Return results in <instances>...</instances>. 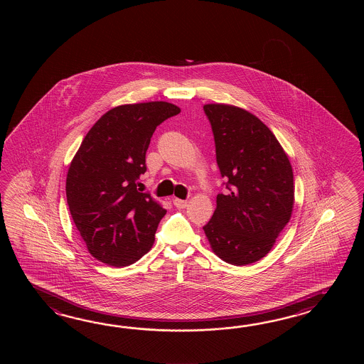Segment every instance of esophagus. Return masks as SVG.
Returning a JSON list of instances; mask_svg holds the SVG:
<instances>
[{"label":"esophagus","instance_id":"34e87169","mask_svg":"<svg viewBox=\"0 0 364 364\" xmlns=\"http://www.w3.org/2000/svg\"><path fill=\"white\" fill-rule=\"evenodd\" d=\"M173 204L179 209H183L187 207V200H182V199H178V198H176V199H173Z\"/></svg>","mask_w":364,"mask_h":364}]
</instances>
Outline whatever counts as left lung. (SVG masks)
I'll list each match as a JSON object with an SVG mask.
<instances>
[{
    "label": "left lung",
    "instance_id": "left-lung-1",
    "mask_svg": "<svg viewBox=\"0 0 364 364\" xmlns=\"http://www.w3.org/2000/svg\"><path fill=\"white\" fill-rule=\"evenodd\" d=\"M217 165L230 193L203 229L212 251L232 265L263 259L290 221L294 176L274 134L257 117L228 104H205Z\"/></svg>",
    "mask_w": 364,
    "mask_h": 364
}]
</instances>
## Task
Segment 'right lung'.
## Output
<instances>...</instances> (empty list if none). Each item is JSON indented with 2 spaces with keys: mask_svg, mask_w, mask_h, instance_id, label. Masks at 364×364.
<instances>
[{
  "mask_svg": "<svg viewBox=\"0 0 364 364\" xmlns=\"http://www.w3.org/2000/svg\"><path fill=\"white\" fill-rule=\"evenodd\" d=\"M181 109L166 101L110 109L87 132L70 164L66 198L90 254L112 267L138 262L154 246L166 210L139 193L156 127Z\"/></svg>",
  "mask_w": 364,
  "mask_h": 364,
  "instance_id": "obj_1",
  "label": "right lung"
}]
</instances>
